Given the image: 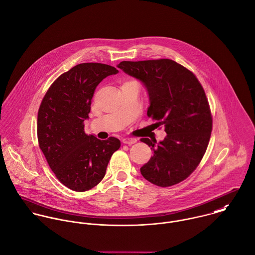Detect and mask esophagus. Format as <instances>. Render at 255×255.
<instances>
[{
  "mask_svg": "<svg viewBox=\"0 0 255 255\" xmlns=\"http://www.w3.org/2000/svg\"><path fill=\"white\" fill-rule=\"evenodd\" d=\"M136 141H137V139H136V138H133V137H126V138L123 139V142L126 143V144H128V145L133 144V143H135Z\"/></svg>",
  "mask_w": 255,
  "mask_h": 255,
  "instance_id": "34e87169",
  "label": "esophagus"
}]
</instances>
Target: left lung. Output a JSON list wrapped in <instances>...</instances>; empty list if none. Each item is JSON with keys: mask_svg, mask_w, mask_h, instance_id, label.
<instances>
[{"mask_svg": "<svg viewBox=\"0 0 255 255\" xmlns=\"http://www.w3.org/2000/svg\"><path fill=\"white\" fill-rule=\"evenodd\" d=\"M128 75L138 79L149 97L147 117L155 128L164 127L166 137L141 138L153 156L140 172L150 183L169 187L185 180L201 162L211 137L213 120L203 89L196 76L171 59L122 61Z\"/></svg>", "mask_w": 255, "mask_h": 255, "instance_id": "1", "label": "left lung"}]
</instances>
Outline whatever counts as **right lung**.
Listing matches in <instances>:
<instances>
[{"instance_id": "right-lung-1", "label": "right lung", "mask_w": 255, "mask_h": 255, "mask_svg": "<svg viewBox=\"0 0 255 255\" xmlns=\"http://www.w3.org/2000/svg\"><path fill=\"white\" fill-rule=\"evenodd\" d=\"M119 72L102 63H81L49 87L37 115V138L49 167L67 188L84 192L98 185L121 146L116 137L101 140L84 131L96 87Z\"/></svg>"}]
</instances>
